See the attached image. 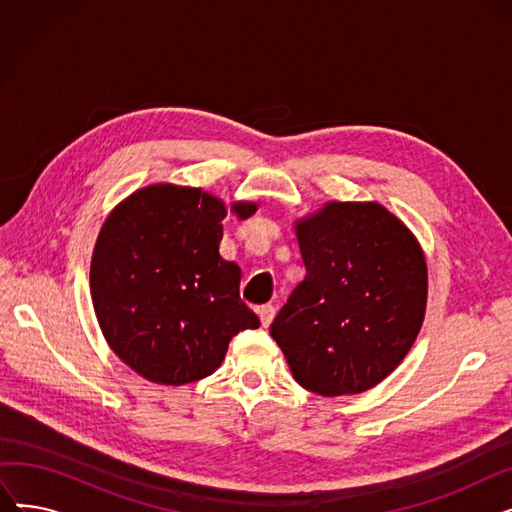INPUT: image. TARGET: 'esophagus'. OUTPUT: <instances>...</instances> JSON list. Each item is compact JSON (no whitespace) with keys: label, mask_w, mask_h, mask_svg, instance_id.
I'll use <instances>...</instances> for the list:
<instances>
[{"label":"esophagus","mask_w":512,"mask_h":512,"mask_svg":"<svg viewBox=\"0 0 512 512\" xmlns=\"http://www.w3.org/2000/svg\"><path fill=\"white\" fill-rule=\"evenodd\" d=\"M257 313H259V319H261V326L267 328V326L272 324V319L276 315V307L274 305H261Z\"/></svg>","instance_id":"34e87169"}]
</instances>
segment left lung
Returning <instances> with one entry per match:
<instances>
[{"label": "left lung", "instance_id": "1", "mask_svg": "<svg viewBox=\"0 0 512 512\" xmlns=\"http://www.w3.org/2000/svg\"><path fill=\"white\" fill-rule=\"evenodd\" d=\"M297 236L307 274L270 334L305 390L365 392L396 369L421 330L423 253L378 203H328L297 224Z\"/></svg>", "mask_w": 512, "mask_h": 512}]
</instances>
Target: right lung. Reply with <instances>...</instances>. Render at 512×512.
I'll return each instance as SVG.
<instances>
[{"label": "right lung", "mask_w": 512, "mask_h": 512, "mask_svg": "<svg viewBox=\"0 0 512 512\" xmlns=\"http://www.w3.org/2000/svg\"><path fill=\"white\" fill-rule=\"evenodd\" d=\"M240 218L253 203H236ZM226 207L199 188L153 184L105 220L93 261L91 297L112 351L155 384L207 378L230 340L259 328L240 299V267L220 255Z\"/></svg>", "instance_id": "obj_1"}]
</instances>
